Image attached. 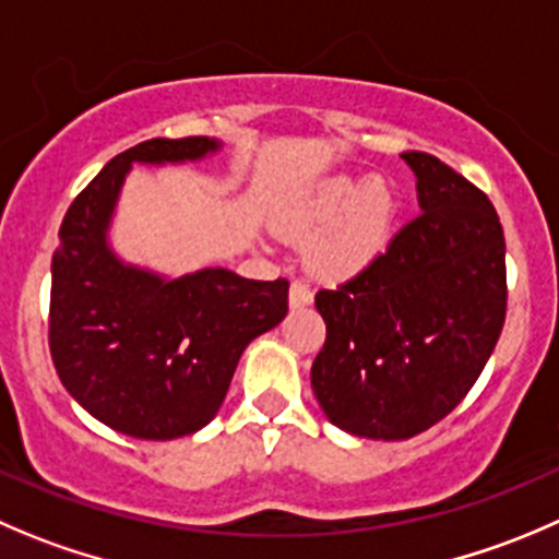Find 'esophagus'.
<instances>
[{
    "instance_id": "34e87169",
    "label": "esophagus",
    "mask_w": 559,
    "mask_h": 559,
    "mask_svg": "<svg viewBox=\"0 0 559 559\" xmlns=\"http://www.w3.org/2000/svg\"><path fill=\"white\" fill-rule=\"evenodd\" d=\"M313 300V292L306 281H292L289 286V306L292 308H302V306H311Z\"/></svg>"
}]
</instances>
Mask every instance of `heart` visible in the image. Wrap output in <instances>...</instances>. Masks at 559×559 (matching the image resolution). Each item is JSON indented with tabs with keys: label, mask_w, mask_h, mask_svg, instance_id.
Segmentation results:
<instances>
[{
	"label": "heart",
	"mask_w": 559,
	"mask_h": 559,
	"mask_svg": "<svg viewBox=\"0 0 559 559\" xmlns=\"http://www.w3.org/2000/svg\"><path fill=\"white\" fill-rule=\"evenodd\" d=\"M393 213L395 199L382 180L333 177L286 215L284 229L297 240L317 234L308 246L311 273L324 281H346L379 257Z\"/></svg>",
	"instance_id": "1"
}]
</instances>
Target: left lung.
I'll use <instances>...</instances> for the list:
<instances>
[{"label": "left lung", "mask_w": 559, "mask_h": 559, "mask_svg": "<svg viewBox=\"0 0 559 559\" xmlns=\"http://www.w3.org/2000/svg\"><path fill=\"white\" fill-rule=\"evenodd\" d=\"M401 158L424 213L349 281L317 292L311 388L330 424L409 440L462 404L506 324V235L480 188L429 153Z\"/></svg>", "instance_id": "left-lung-1"}]
</instances>
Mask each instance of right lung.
<instances>
[{
  "instance_id": "1",
  "label": "right lung",
  "mask_w": 559,
  "mask_h": 559,
  "mask_svg": "<svg viewBox=\"0 0 559 559\" xmlns=\"http://www.w3.org/2000/svg\"><path fill=\"white\" fill-rule=\"evenodd\" d=\"M207 135L150 139L124 150L73 199L51 262L48 346L68 393L135 440L199 431L224 404L242 349L289 311V281L207 267L166 281L119 262L108 218L130 164L215 153Z\"/></svg>"
}]
</instances>
